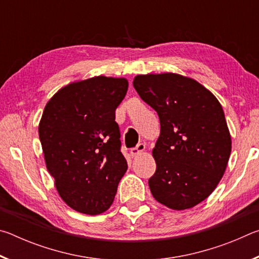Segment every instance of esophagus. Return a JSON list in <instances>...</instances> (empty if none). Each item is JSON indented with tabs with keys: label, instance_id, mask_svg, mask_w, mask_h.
Here are the masks:
<instances>
[{
	"label": "esophagus",
	"instance_id": "esophagus-1",
	"mask_svg": "<svg viewBox=\"0 0 259 259\" xmlns=\"http://www.w3.org/2000/svg\"><path fill=\"white\" fill-rule=\"evenodd\" d=\"M145 148H146L145 144L140 143V144H138V145L136 146V147L131 148V151H130V154H131V156H137L138 154H140V153L145 151Z\"/></svg>",
	"mask_w": 259,
	"mask_h": 259
}]
</instances>
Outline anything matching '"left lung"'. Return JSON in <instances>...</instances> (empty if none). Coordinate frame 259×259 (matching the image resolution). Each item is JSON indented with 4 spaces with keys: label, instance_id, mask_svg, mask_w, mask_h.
<instances>
[{
    "label": "left lung",
    "instance_id": "obj_1",
    "mask_svg": "<svg viewBox=\"0 0 259 259\" xmlns=\"http://www.w3.org/2000/svg\"><path fill=\"white\" fill-rule=\"evenodd\" d=\"M133 84L161 124L152 151L156 162L148 181L152 195L170 209L193 208L213 192L231 155L222 105L207 88L179 74L137 75Z\"/></svg>",
    "mask_w": 259,
    "mask_h": 259
}]
</instances>
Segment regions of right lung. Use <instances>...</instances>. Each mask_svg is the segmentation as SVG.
<instances>
[{"label": "right lung", "instance_id": "obj_1", "mask_svg": "<svg viewBox=\"0 0 259 259\" xmlns=\"http://www.w3.org/2000/svg\"><path fill=\"white\" fill-rule=\"evenodd\" d=\"M128 85L124 77L103 75L69 83L43 111L38 136L47 169L60 198L78 212L106 211L128 169L115 122Z\"/></svg>", "mask_w": 259, "mask_h": 259}]
</instances>
